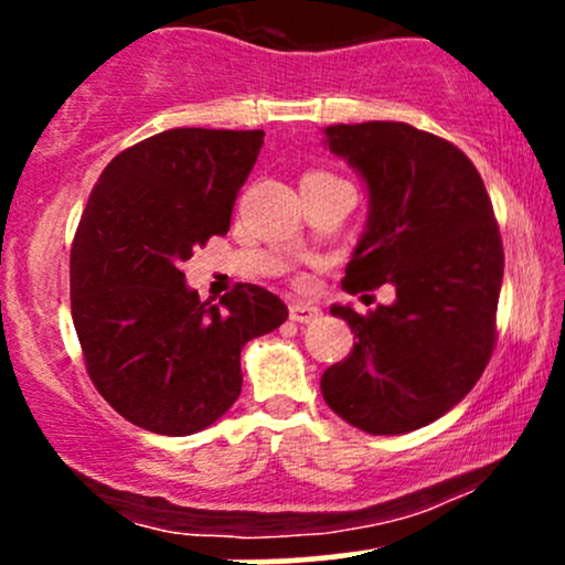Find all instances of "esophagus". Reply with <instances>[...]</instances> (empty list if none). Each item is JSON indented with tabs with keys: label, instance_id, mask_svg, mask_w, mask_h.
<instances>
[{
	"label": "esophagus",
	"instance_id": "34e87169",
	"mask_svg": "<svg viewBox=\"0 0 565 565\" xmlns=\"http://www.w3.org/2000/svg\"><path fill=\"white\" fill-rule=\"evenodd\" d=\"M321 316V310L316 308V305H310V302H291L289 305V319L291 321H297V323H310V321H316Z\"/></svg>",
	"mask_w": 565,
	"mask_h": 565
}]
</instances>
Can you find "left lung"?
Returning a JSON list of instances; mask_svg holds the SVG:
<instances>
[{
    "label": "left lung",
    "mask_w": 565,
    "mask_h": 565,
    "mask_svg": "<svg viewBox=\"0 0 565 565\" xmlns=\"http://www.w3.org/2000/svg\"><path fill=\"white\" fill-rule=\"evenodd\" d=\"M323 142L369 191L342 289L393 284L395 300L369 316L332 305L355 342L323 372L321 393L348 425L401 436L444 417L489 364L502 238L481 174L449 140L404 121H364L323 127Z\"/></svg>",
    "instance_id": "obj_1"
}]
</instances>
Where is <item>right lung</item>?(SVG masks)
<instances>
[{
	"instance_id": "right-lung-1",
	"label": "right lung",
	"mask_w": 565,
	"mask_h": 565,
	"mask_svg": "<svg viewBox=\"0 0 565 565\" xmlns=\"http://www.w3.org/2000/svg\"><path fill=\"white\" fill-rule=\"evenodd\" d=\"M263 129L180 127L106 167L71 246V316L97 393L159 436L217 423L242 393V348L289 310L238 284L210 305L180 265L231 228Z\"/></svg>"
}]
</instances>
